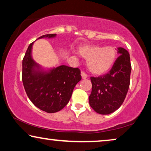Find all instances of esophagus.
<instances>
[{"label": "esophagus", "mask_w": 151, "mask_h": 151, "mask_svg": "<svg viewBox=\"0 0 151 151\" xmlns=\"http://www.w3.org/2000/svg\"><path fill=\"white\" fill-rule=\"evenodd\" d=\"M81 76H82V79H86V78L88 77V76L86 75V74L85 73H84V71H82V72H81Z\"/></svg>", "instance_id": "esophagus-1"}]
</instances>
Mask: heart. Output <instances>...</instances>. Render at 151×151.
I'll return each instance as SVG.
<instances>
[{
	"instance_id": "b5f03b06",
	"label": "heart",
	"mask_w": 151,
	"mask_h": 151,
	"mask_svg": "<svg viewBox=\"0 0 151 151\" xmlns=\"http://www.w3.org/2000/svg\"><path fill=\"white\" fill-rule=\"evenodd\" d=\"M79 54L87 60V67L93 73L100 75L109 71L115 63L116 52L112 47L85 45L80 47Z\"/></svg>"
}]
</instances>
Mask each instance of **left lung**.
I'll use <instances>...</instances> for the list:
<instances>
[{
    "instance_id": "left-lung-1",
    "label": "left lung",
    "mask_w": 151,
    "mask_h": 151,
    "mask_svg": "<svg viewBox=\"0 0 151 151\" xmlns=\"http://www.w3.org/2000/svg\"><path fill=\"white\" fill-rule=\"evenodd\" d=\"M119 56L108 73L91 77L92 83L89 104L99 114L108 115L118 109L124 100L130 85L131 65L130 55L122 47L117 48Z\"/></svg>"
}]
</instances>
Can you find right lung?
<instances>
[{
  "instance_id": "add662e5",
  "label": "right lung",
  "mask_w": 151,
  "mask_h": 151,
  "mask_svg": "<svg viewBox=\"0 0 151 151\" xmlns=\"http://www.w3.org/2000/svg\"><path fill=\"white\" fill-rule=\"evenodd\" d=\"M55 34L39 37L54 38ZM29 45L22 60V80L32 102L47 113L60 111L68 104L73 88L82 79L78 68L61 65L47 71L41 68L32 57V46Z\"/></svg>"
}]
</instances>
